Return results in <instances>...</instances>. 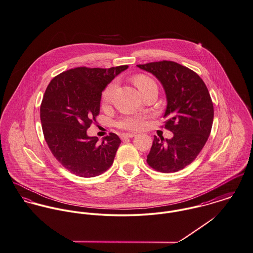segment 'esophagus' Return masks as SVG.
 I'll list each match as a JSON object with an SVG mask.
<instances>
[{
    "mask_svg": "<svg viewBox=\"0 0 253 253\" xmlns=\"http://www.w3.org/2000/svg\"><path fill=\"white\" fill-rule=\"evenodd\" d=\"M136 134L135 133H125V134H122V139L123 140H125V139H126V138H132L134 137Z\"/></svg>",
    "mask_w": 253,
    "mask_h": 253,
    "instance_id": "esophagus-1",
    "label": "esophagus"
}]
</instances>
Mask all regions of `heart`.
<instances>
[{"mask_svg": "<svg viewBox=\"0 0 253 253\" xmlns=\"http://www.w3.org/2000/svg\"><path fill=\"white\" fill-rule=\"evenodd\" d=\"M133 83L135 84V86L137 87L138 90L140 92H144L150 88H157V85L155 83V81L153 79H151L150 77L143 75V74H138L133 77ZM115 89V84L111 83L109 84L102 92L101 95V101L103 104H107L111 101L112 99V95L113 92ZM146 123V119L145 117L141 115H129L124 117L119 123H118V126L126 129V130H139L141 128L144 127Z\"/></svg>", "mask_w": 253, "mask_h": 253, "instance_id": "heart-1", "label": "heart"}]
</instances>
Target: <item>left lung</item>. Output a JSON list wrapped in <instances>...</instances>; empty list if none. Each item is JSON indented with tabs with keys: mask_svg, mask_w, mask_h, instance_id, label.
Segmentation results:
<instances>
[{
	"mask_svg": "<svg viewBox=\"0 0 253 253\" xmlns=\"http://www.w3.org/2000/svg\"><path fill=\"white\" fill-rule=\"evenodd\" d=\"M137 67L161 82L167 100L164 126L174 134L165 140L154 137L147 162L162 173L182 170L196 159L211 133L213 105L207 87L196 72L175 62L161 61Z\"/></svg>",
	"mask_w": 253,
	"mask_h": 253,
	"instance_id": "8db88e82",
	"label": "left lung"
}]
</instances>
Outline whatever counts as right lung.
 <instances>
[{"instance_id": "right-lung-1", "label": "right lung", "mask_w": 253, "mask_h": 253, "mask_svg": "<svg viewBox=\"0 0 253 253\" xmlns=\"http://www.w3.org/2000/svg\"><path fill=\"white\" fill-rule=\"evenodd\" d=\"M127 68L80 67L62 72L47 86L41 105L43 135L53 156L72 174L92 178L112 165L121 139L110 133L98 142L87 129L99 114L101 92Z\"/></svg>"}]
</instances>
